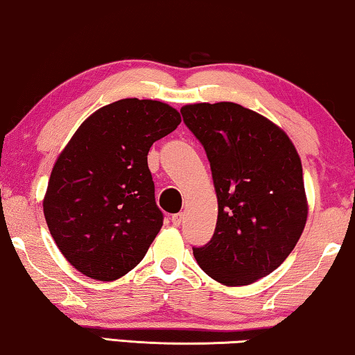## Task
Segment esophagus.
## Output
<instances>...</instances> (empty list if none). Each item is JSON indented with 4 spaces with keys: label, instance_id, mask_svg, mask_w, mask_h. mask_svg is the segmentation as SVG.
I'll return each instance as SVG.
<instances>
[{
    "label": "esophagus",
    "instance_id": "34e87169",
    "mask_svg": "<svg viewBox=\"0 0 355 355\" xmlns=\"http://www.w3.org/2000/svg\"><path fill=\"white\" fill-rule=\"evenodd\" d=\"M182 218H184L182 213H176V215H173V216H171V221H173V225H174V226H181V223H182Z\"/></svg>",
    "mask_w": 355,
    "mask_h": 355
}]
</instances>
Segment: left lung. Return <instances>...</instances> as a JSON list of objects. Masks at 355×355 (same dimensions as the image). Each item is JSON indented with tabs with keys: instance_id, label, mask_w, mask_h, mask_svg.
Segmentation results:
<instances>
[{
	"instance_id": "left-lung-1",
	"label": "left lung",
	"mask_w": 355,
	"mask_h": 355,
	"mask_svg": "<svg viewBox=\"0 0 355 355\" xmlns=\"http://www.w3.org/2000/svg\"><path fill=\"white\" fill-rule=\"evenodd\" d=\"M181 114L205 148L218 197L215 234L193 257L218 283H254L288 259L307 221L297 150L270 119L231 101Z\"/></svg>"
}]
</instances>
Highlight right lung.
<instances>
[{
	"instance_id": "add662e5",
	"label": "right lung",
	"mask_w": 355,
	"mask_h": 355,
	"mask_svg": "<svg viewBox=\"0 0 355 355\" xmlns=\"http://www.w3.org/2000/svg\"><path fill=\"white\" fill-rule=\"evenodd\" d=\"M179 123L163 101L118 100L89 116L58 157L43 213L58 249L82 275L114 281L147 254L163 226L147 155Z\"/></svg>"
}]
</instances>
